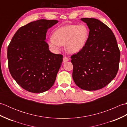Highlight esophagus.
Masks as SVG:
<instances>
[{
    "mask_svg": "<svg viewBox=\"0 0 127 127\" xmlns=\"http://www.w3.org/2000/svg\"><path fill=\"white\" fill-rule=\"evenodd\" d=\"M69 61V59L68 57H64L63 59V63H65V62H68Z\"/></svg>",
    "mask_w": 127,
    "mask_h": 127,
    "instance_id": "esophagus-1",
    "label": "esophagus"
}]
</instances>
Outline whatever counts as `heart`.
<instances>
[{
    "instance_id": "1",
    "label": "heart",
    "mask_w": 127,
    "mask_h": 127,
    "mask_svg": "<svg viewBox=\"0 0 127 127\" xmlns=\"http://www.w3.org/2000/svg\"><path fill=\"white\" fill-rule=\"evenodd\" d=\"M89 29L84 25H67L57 29L53 37L48 40V45L55 51L65 45L67 52L74 54L82 50L88 41Z\"/></svg>"
}]
</instances>
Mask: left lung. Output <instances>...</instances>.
Segmentation results:
<instances>
[{"instance_id": "obj_1", "label": "left lung", "mask_w": 127, "mask_h": 127, "mask_svg": "<svg viewBox=\"0 0 127 127\" xmlns=\"http://www.w3.org/2000/svg\"><path fill=\"white\" fill-rule=\"evenodd\" d=\"M81 20L90 29L82 50L72 55V78L78 87L86 91L104 87L114 79L119 68L120 51L112 31L98 19Z\"/></svg>"}]
</instances>
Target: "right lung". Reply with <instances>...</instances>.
<instances>
[{"label": "right lung", "instance_id": "right-lung-1", "mask_svg": "<svg viewBox=\"0 0 127 127\" xmlns=\"http://www.w3.org/2000/svg\"><path fill=\"white\" fill-rule=\"evenodd\" d=\"M59 22L39 20L21 27L7 48L9 69L25 90L41 93L53 85L63 56L51 52L45 41L47 30Z\"/></svg>", "mask_w": 127, "mask_h": 127}]
</instances>
